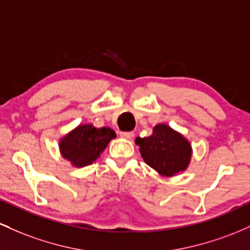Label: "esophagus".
<instances>
[{
	"label": "esophagus",
	"mask_w": 250,
	"mask_h": 250,
	"mask_svg": "<svg viewBox=\"0 0 250 250\" xmlns=\"http://www.w3.org/2000/svg\"><path fill=\"white\" fill-rule=\"evenodd\" d=\"M120 136L123 137V139L131 140L134 137V133L133 131H122V133H120Z\"/></svg>",
	"instance_id": "1"
}]
</instances>
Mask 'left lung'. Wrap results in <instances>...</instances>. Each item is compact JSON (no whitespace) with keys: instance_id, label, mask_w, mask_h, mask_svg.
I'll return each mask as SVG.
<instances>
[{"instance_id":"8db88e82","label":"left lung","mask_w":250,"mask_h":250,"mask_svg":"<svg viewBox=\"0 0 250 250\" xmlns=\"http://www.w3.org/2000/svg\"><path fill=\"white\" fill-rule=\"evenodd\" d=\"M135 143L140 147L143 161L161 176H175L186 170L190 163V142L165 123L155 125L150 136L136 137Z\"/></svg>"}]
</instances>
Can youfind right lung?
I'll return each mask as SVG.
<instances>
[{"instance_id":"right-lung-1","label":"right lung","mask_w":250,"mask_h":250,"mask_svg":"<svg viewBox=\"0 0 250 250\" xmlns=\"http://www.w3.org/2000/svg\"><path fill=\"white\" fill-rule=\"evenodd\" d=\"M115 137V131L109 127L96 128L89 123L80 125L60 140V153L71 166L82 168L96 161Z\"/></svg>"}]
</instances>
